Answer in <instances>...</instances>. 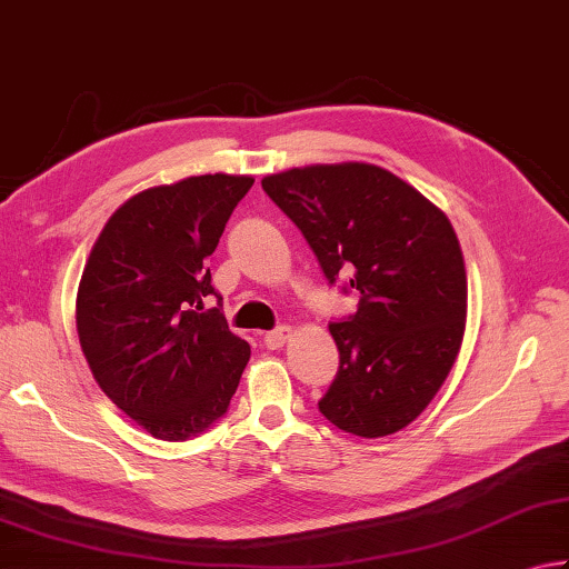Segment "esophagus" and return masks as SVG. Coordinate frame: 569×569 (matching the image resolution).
<instances>
[{
	"mask_svg": "<svg viewBox=\"0 0 569 569\" xmlns=\"http://www.w3.org/2000/svg\"><path fill=\"white\" fill-rule=\"evenodd\" d=\"M291 336H293V328L291 326H278L273 330H268V333L263 336V343H266V348L276 350V348H283V343Z\"/></svg>",
	"mask_w": 569,
	"mask_h": 569,
	"instance_id": "esophagus-1",
	"label": "esophagus"
}]
</instances>
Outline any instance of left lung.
I'll list each match as a JSON object with an SVG mask.
<instances>
[{"label": "left lung", "instance_id": "8db88e82", "mask_svg": "<svg viewBox=\"0 0 569 569\" xmlns=\"http://www.w3.org/2000/svg\"><path fill=\"white\" fill-rule=\"evenodd\" d=\"M356 313L328 323L340 366L318 410L336 428L383 438L446 383L465 333L468 278L448 216L373 163H326L261 181Z\"/></svg>", "mask_w": 569, "mask_h": 569}]
</instances>
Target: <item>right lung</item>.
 <instances>
[{"mask_svg":"<svg viewBox=\"0 0 569 569\" xmlns=\"http://www.w3.org/2000/svg\"><path fill=\"white\" fill-rule=\"evenodd\" d=\"M251 186V177L206 173L141 191L107 221L84 266L81 350L113 406L153 438L209 430L251 358L206 266ZM211 297L217 306L206 309Z\"/></svg>","mask_w":569,"mask_h":569,"instance_id":"obj_1","label":"right lung"}]
</instances>
